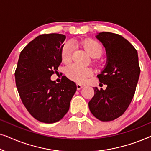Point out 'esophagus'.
<instances>
[{"label":"esophagus","instance_id":"obj_1","mask_svg":"<svg viewBox=\"0 0 151 151\" xmlns=\"http://www.w3.org/2000/svg\"><path fill=\"white\" fill-rule=\"evenodd\" d=\"M76 86H77L78 90H80L82 87H83V85H82V84H76Z\"/></svg>","mask_w":151,"mask_h":151}]
</instances>
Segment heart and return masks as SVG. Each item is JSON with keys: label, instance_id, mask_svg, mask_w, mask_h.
Returning a JSON list of instances; mask_svg holds the SVG:
<instances>
[{"label": "heart", "instance_id": "heart-1", "mask_svg": "<svg viewBox=\"0 0 151 151\" xmlns=\"http://www.w3.org/2000/svg\"><path fill=\"white\" fill-rule=\"evenodd\" d=\"M81 45L93 58H97L102 54V47L96 40L88 39L81 42ZM73 51V48L71 43L67 42L64 45L61 52V58L63 63H68L71 61ZM65 73L67 77L71 80L82 83L92 75L93 72L89 68L82 67L76 64H71L66 68Z\"/></svg>", "mask_w": 151, "mask_h": 151}]
</instances>
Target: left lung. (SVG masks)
<instances>
[{
  "instance_id": "8db88e82",
  "label": "left lung",
  "mask_w": 151,
  "mask_h": 151,
  "mask_svg": "<svg viewBox=\"0 0 151 151\" xmlns=\"http://www.w3.org/2000/svg\"><path fill=\"white\" fill-rule=\"evenodd\" d=\"M96 38L106 50V65L98 78L107 87L105 90L93 88L95 94L88 108L97 119L109 122L121 116L133 98L140 74L138 54L120 35L103 32Z\"/></svg>"
}]
</instances>
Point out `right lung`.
<instances>
[{
  "label": "right lung",
  "mask_w": 151,
  "mask_h": 151,
  "mask_svg": "<svg viewBox=\"0 0 151 151\" xmlns=\"http://www.w3.org/2000/svg\"><path fill=\"white\" fill-rule=\"evenodd\" d=\"M65 38L63 34L40 35L22 49L18 59L15 71L18 93L29 113L41 122L60 120L77 89L66 76L60 83L51 80L62 63Z\"/></svg>",
  "instance_id": "add662e5"
}]
</instances>
